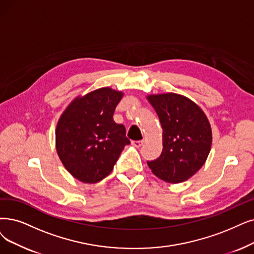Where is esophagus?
<instances>
[{"label": "esophagus", "instance_id": "obj_1", "mask_svg": "<svg viewBox=\"0 0 254 254\" xmlns=\"http://www.w3.org/2000/svg\"><path fill=\"white\" fill-rule=\"evenodd\" d=\"M132 145L137 147V148H139V147H141V146L144 145V140H133L132 141Z\"/></svg>", "mask_w": 254, "mask_h": 254}]
</instances>
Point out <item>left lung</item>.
I'll list each match as a JSON object with an SVG mask.
<instances>
[{
	"label": "left lung",
	"instance_id": "left-lung-1",
	"mask_svg": "<svg viewBox=\"0 0 254 254\" xmlns=\"http://www.w3.org/2000/svg\"><path fill=\"white\" fill-rule=\"evenodd\" d=\"M162 128V152L147 161L152 173L169 184L190 178L204 162L211 147V128L196 103L177 94L148 96Z\"/></svg>",
	"mask_w": 254,
	"mask_h": 254
}]
</instances>
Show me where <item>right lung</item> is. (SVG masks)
I'll return each instance as SVG.
<instances>
[{"label": "right lung", "instance_id": "obj_1", "mask_svg": "<svg viewBox=\"0 0 254 254\" xmlns=\"http://www.w3.org/2000/svg\"><path fill=\"white\" fill-rule=\"evenodd\" d=\"M123 93L99 88L76 98L56 127V150L64 168L76 179L96 184L111 173L130 140L125 126L114 121Z\"/></svg>", "mask_w": 254, "mask_h": 254}]
</instances>
